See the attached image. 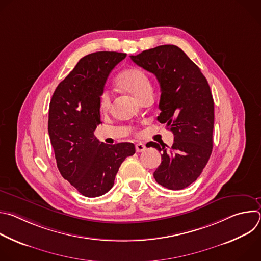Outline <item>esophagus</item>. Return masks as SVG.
I'll return each mask as SVG.
<instances>
[{
	"label": "esophagus",
	"instance_id": "obj_1",
	"mask_svg": "<svg viewBox=\"0 0 261 261\" xmlns=\"http://www.w3.org/2000/svg\"><path fill=\"white\" fill-rule=\"evenodd\" d=\"M135 150H136V152L137 153H141V152H143L144 150H145V145L143 144V143H136V145H135Z\"/></svg>",
	"mask_w": 261,
	"mask_h": 261
}]
</instances>
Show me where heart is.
<instances>
[{"mask_svg":"<svg viewBox=\"0 0 261 261\" xmlns=\"http://www.w3.org/2000/svg\"><path fill=\"white\" fill-rule=\"evenodd\" d=\"M118 86L131 96L140 100L147 93L152 92V86L145 73L138 68H128L122 71L117 79ZM110 106V95L103 92L100 97V108L106 110Z\"/></svg>","mask_w":261,"mask_h":261,"instance_id":"heart-1","label":"heart"}]
</instances>
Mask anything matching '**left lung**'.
I'll return each mask as SVG.
<instances>
[{
	"mask_svg": "<svg viewBox=\"0 0 261 261\" xmlns=\"http://www.w3.org/2000/svg\"><path fill=\"white\" fill-rule=\"evenodd\" d=\"M130 58L157 77L161 89L157 120L174 136L169 150L151 142L162 152L154 177L165 188L181 190L197 179L212 154L215 116L210 86L197 65L175 45H160Z\"/></svg>",
	"mask_w": 261,
	"mask_h": 261,
	"instance_id": "8db88e82",
	"label": "left lung"
}]
</instances>
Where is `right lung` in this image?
Masks as SVG:
<instances>
[{"label": "right lung", "mask_w": 261, "mask_h": 261, "mask_svg": "<svg viewBox=\"0 0 261 261\" xmlns=\"http://www.w3.org/2000/svg\"><path fill=\"white\" fill-rule=\"evenodd\" d=\"M126 54H90L57 87L49 103L48 133L62 176L86 197L113 188L123 161L135 153L131 142L106 144L94 135L100 121V97L109 73Z\"/></svg>", "instance_id": "add662e5"}]
</instances>
